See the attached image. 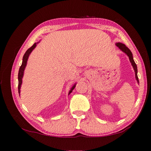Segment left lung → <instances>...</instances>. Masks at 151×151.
I'll list each match as a JSON object with an SVG mask.
<instances>
[{
    "instance_id": "8db88e82",
    "label": "left lung",
    "mask_w": 151,
    "mask_h": 151,
    "mask_svg": "<svg viewBox=\"0 0 151 151\" xmlns=\"http://www.w3.org/2000/svg\"><path fill=\"white\" fill-rule=\"evenodd\" d=\"M116 45H117V46H118V47L120 49H121L122 52H124L125 53H126L127 55L129 57V60H130L131 63V64H132L133 67L134 68V72H135V76H136V79L138 81V82L139 83L138 75H137V72H138V71H137V64H135L134 61L133 60L132 53H131V52L130 51V50L128 48H127V46H126L125 45L121 43V42H117V43L116 44Z\"/></svg>"
}]
</instances>
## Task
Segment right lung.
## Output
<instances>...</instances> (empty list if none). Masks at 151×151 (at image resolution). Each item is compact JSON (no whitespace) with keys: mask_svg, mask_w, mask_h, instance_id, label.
<instances>
[{"mask_svg":"<svg viewBox=\"0 0 151 151\" xmlns=\"http://www.w3.org/2000/svg\"><path fill=\"white\" fill-rule=\"evenodd\" d=\"M36 43H34L31 46V47L29 48L27 50L26 52L24 54V57H23L22 64L20 68V69H19V72H18V93L19 94H20V87H21V85L22 83V77H23V75H24V71L25 68L27 65V62L28 57L30 55V53H31V52L34 49V48L36 47ZM75 87V85L71 88V91L69 92V94L71 93L73 89H74Z\"/></svg>","mask_w":151,"mask_h":151,"instance_id":"1","label":"right lung"}]
</instances>
